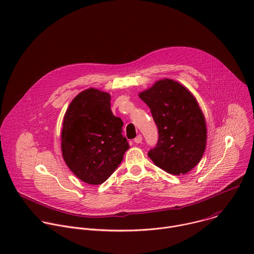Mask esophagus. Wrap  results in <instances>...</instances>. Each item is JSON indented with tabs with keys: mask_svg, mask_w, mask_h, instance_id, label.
<instances>
[{
	"mask_svg": "<svg viewBox=\"0 0 254 254\" xmlns=\"http://www.w3.org/2000/svg\"><path fill=\"white\" fill-rule=\"evenodd\" d=\"M141 140H142V136H141L140 134H138V135L133 139V141H134L135 143H139V142H141Z\"/></svg>",
	"mask_w": 254,
	"mask_h": 254,
	"instance_id": "34e87169",
	"label": "esophagus"
}]
</instances>
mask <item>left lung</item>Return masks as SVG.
<instances>
[{"mask_svg":"<svg viewBox=\"0 0 254 254\" xmlns=\"http://www.w3.org/2000/svg\"><path fill=\"white\" fill-rule=\"evenodd\" d=\"M151 110L159 139L148 156L172 175H184L202 159L207 140L204 115L194 95L182 84L162 79L138 94Z\"/></svg>","mask_w":254,"mask_h":254,"instance_id":"8db88e82","label":"left lung"}]
</instances>
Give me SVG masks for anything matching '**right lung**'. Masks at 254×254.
Masks as SVG:
<instances>
[{
    "label": "right lung",
    "instance_id": "add662e5",
    "mask_svg": "<svg viewBox=\"0 0 254 254\" xmlns=\"http://www.w3.org/2000/svg\"><path fill=\"white\" fill-rule=\"evenodd\" d=\"M111 94L95 88L80 92L63 119V159L84 183L99 185L112 176L129 148L124 123L111 110Z\"/></svg>",
    "mask_w": 254,
    "mask_h": 254
}]
</instances>
